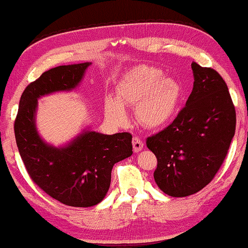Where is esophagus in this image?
<instances>
[{
	"label": "esophagus",
	"instance_id": "esophagus-1",
	"mask_svg": "<svg viewBox=\"0 0 248 248\" xmlns=\"http://www.w3.org/2000/svg\"><path fill=\"white\" fill-rule=\"evenodd\" d=\"M132 146H134L135 153H139V151H141L143 149L142 140L138 138V137H134V138H132Z\"/></svg>",
	"mask_w": 248,
	"mask_h": 248
}]
</instances>
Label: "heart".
<instances>
[{
	"label": "heart",
	"mask_w": 248,
	"mask_h": 248,
	"mask_svg": "<svg viewBox=\"0 0 248 248\" xmlns=\"http://www.w3.org/2000/svg\"><path fill=\"white\" fill-rule=\"evenodd\" d=\"M183 95L179 81L164 76L157 68L140 65L121 78L114 99L105 101V112L110 120L124 124L127 120L124 107L136 106V117L150 129L164 127L172 119Z\"/></svg>",
	"instance_id": "1"
}]
</instances>
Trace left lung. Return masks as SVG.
<instances>
[{"instance_id": "left-lung-1", "label": "left lung", "mask_w": 248, "mask_h": 248, "mask_svg": "<svg viewBox=\"0 0 248 248\" xmlns=\"http://www.w3.org/2000/svg\"><path fill=\"white\" fill-rule=\"evenodd\" d=\"M194 88L186 107L159 134L147 139L157 157L154 178L171 197L207 186L226 157L235 135L236 112L227 84L214 69L191 63Z\"/></svg>"}]
</instances>
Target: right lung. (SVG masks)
<instances>
[{
    "mask_svg": "<svg viewBox=\"0 0 248 248\" xmlns=\"http://www.w3.org/2000/svg\"><path fill=\"white\" fill-rule=\"evenodd\" d=\"M91 62L60 65L44 72L21 95L14 132L18 153L33 182L51 197L72 207L103 201L114 164L132 155L129 132L103 135L86 127L64 145L46 141L36 127L38 100L76 90Z\"/></svg>",
    "mask_w": 248,
    "mask_h": 248,
    "instance_id": "obj_1",
    "label": "right lung"
}]
</instances>
